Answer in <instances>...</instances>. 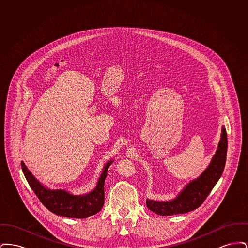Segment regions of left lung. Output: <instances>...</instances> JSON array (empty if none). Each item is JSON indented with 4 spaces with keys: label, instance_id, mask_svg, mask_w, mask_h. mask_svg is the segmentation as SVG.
I'll return each instance as SVG.
<instances>
[{
    "label": "left lung",
    "instance_id": "8db88e82",
    "mask_svg": "<svg viewBox=\"0 0 248 248\" xmlns=\"http://www.w3.org/2000/svg\"><path fill=\"white\" fill-rule=\"evenodd\" d=\"M221 139L211 164L199 178L191 181L175 200L156 202L147 200L148 208L161 216L184 214L198 208L206 199L224 170L227 156V132L222 127Z\"/></svg>",
    "mask_w": 248,
    "mask_h": 248
}]
</instances>
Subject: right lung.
I'll return each instance as SVG.
<instances>
[{"label":"right lung","instance_id":"1","mask_svg":"<svg viewBox=\"0 0 248 248\" xmlns=\"http://www.w3.org/2000/svg\"><path fill=\"white\" fill-rule=\"evenodd\" d=\"M110 163L111 162H108L105 165L104 171L98 179L96 188L83 196H74L62 189L50 190L46 189L31 175L23 162H21V167L30 187L48 210L66 217L86 218L99 212L104 205V182L107 177V170Z\"/></svg>","mask_w":248,"mask_h":248}]
</instances>
